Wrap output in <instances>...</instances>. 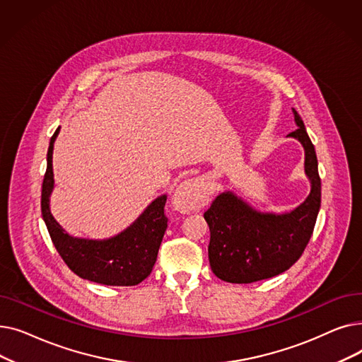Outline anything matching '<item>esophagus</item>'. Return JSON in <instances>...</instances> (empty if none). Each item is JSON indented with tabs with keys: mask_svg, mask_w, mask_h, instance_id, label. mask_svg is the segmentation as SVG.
I'll use <instances>...</instances> for the list:
<instances>
[{
	"mask_svg": "<svg viewBox=\"0 0 362 362\" xmlns=\"http://www.w3.org/2000/svg\"><path fill=\"white\" fill-rule=\"evenodd\" d=\"M211 198V186L204 177L182 182L173 195V206L180 214L199 211Z\"/></svg>",
	"mask_w": 362,
	"mask_h": 362,
	"instance_id": "34e87169",
	"label": "esophagus"
}]
</instances>
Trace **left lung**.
<instances>
[{"mask_svg":"<svg viewBox=\"0 0 362 362\" xmlns=\"http://www.w3.org/2000/svg\"><path fill=\"white\" fill-rule=\"evenodd\" d=\"M298 129L289 138L305 151V175L311 191L295 210L262 213L230 191L221 192L204 213L211 238L208 258L213 273L229 283H252L291 269L311 239L321 204V180L314 145L295 108Z\"/></svg>","mask_w":362,"mask_h":362,"instance_id":"left-lung-1","label":"left lung"}]
</instances>
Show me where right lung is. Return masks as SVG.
I'll return each mask as SVG.
<instances>
[{
    "label": "right lung",
    "mask_w": 362,
    "mask_h": 362,
    "mask_svg": "<svg viewBox=\"0 0 362 362\" xmlns=\"http://www.w3.org/2000/svg\"><path fill=\"white\" fill-rule=\"evenodd\" d=\"M59 132L60 127L49 141L41 197L42 218L55 250L67 267L82 279L107 286H135L151 274L157 261L167 229L164 214L167 195L152 201L135 221L116 236L103 240L70 236L49 210V197L54 189L52 151Z\"/></svg>",
    "instance_id": "obj_1"
}]
</instances>
